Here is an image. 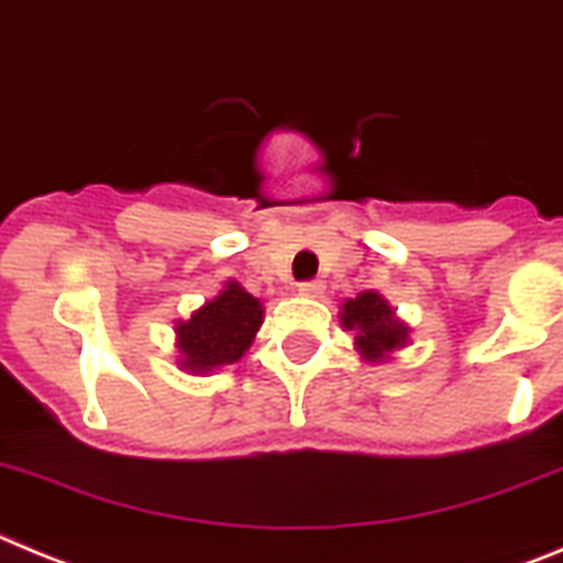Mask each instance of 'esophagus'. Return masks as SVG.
<instances>
[{
    "label": "esophagus",
    "mask_w": 563,
    "mask_h": 563,
    "mask_svg": "<svg viewBox=\"0 0 563 563\" xmlns=\"http://www.w3.org/2000/svg\"><path fill=\"white\" fill-rule=\"evenodd\" d=\"M322 291H325V283H322V280L300 283V294H306V297H319Z\"/></svg>",
    "instance_id": "34e87169"
}]
</instances>
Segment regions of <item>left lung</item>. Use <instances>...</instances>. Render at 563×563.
<instances>
[{"label":"left lung","instance_id":"8db88e82","mask_svg":"<svg viewBox=\"0 0 563 563\" xmlns=\"http://www.w3.org/2000/svg\"><path fill=\"white\" fill-rule=\"evenodd\" d=\"M339 319L347 331L356 333V351L367 362H384L409 342V328L376 291H362L353 300H344Z\"/></svg>","mask_w":563,"mask_h":563}]
</instances>
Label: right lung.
Instances as JSON below:
<instances>
[{"mask_svg":"<svg viewBox=\"0 0 563 563\" xmlns=\"http://www.w3.org/2000/svg\"><path fill=\"white\" fill-rule=\"evenodd\" d=\"M261 325L263 302L230 280L212 300L190 313V319L176 322L181 369L201 376L224 364H235L250 351Z\"/></svg>","mask_w":563,"mask_h":563,"instance_id":"add662e5","label":"right lung"}]
</instances>
